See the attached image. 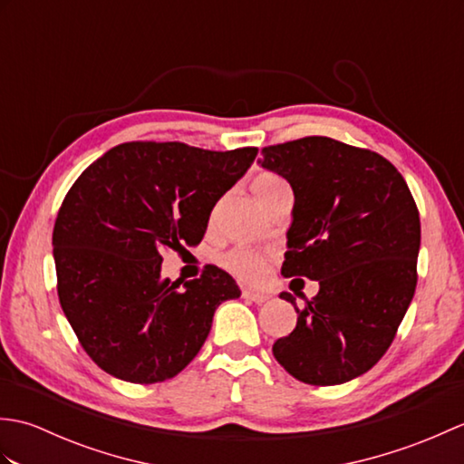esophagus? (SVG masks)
Wrapping results in <instances>:
<instances>
[{
    "instance_id": "34e87169",
    "label": "esophagus",
    "mask_w": 464,
    "mask_h": 464,
    "mask_svg": "<svg viewBox=\"0 0 464 464\" xmlns=\"http://www.w3.org/2000/svg\"><path fill=\"white\" fill-rule=\"evenodd\" d=\"M241 297H243L245 301L255 303V304H263V303H267V301L271 299V295L261 293V291H253V289H243V291H241Z\"/></svg>"
}]
</instances>
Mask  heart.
I'll use <instances>...</instances> for the list:
<instances>
[{"mask_svg":"<svg viewBox=\"0 0 464 464\" xmlns=\"http://www.w3.org/2000/svg\"><path fill=\"white\" fill-rule=\"evenodd\" d=\"M281 187H287V183L275 173H261L255 177L253 181V191L261 203L267 199L269 195L281 189ZM217 263H219L225 271H229L235 277H239L243 281H259L265 275L267 259H265V255H261L259 251L243 247V245H235V247L223 251L219 257H217Z\"/></svg>","mask_w":464,"mask_h":464,"instance_id":"1","label":"heart"}]
</instances>
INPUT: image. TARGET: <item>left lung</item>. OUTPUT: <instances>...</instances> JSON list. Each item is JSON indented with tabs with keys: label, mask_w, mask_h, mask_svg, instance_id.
Here are the masks:
<instances>
[{
	"label": "left lung",
	"mask_w": 464,
	"mask_h": 464,
	"mask_svg": "<svg viewBox=\"0 0 464 464\" xmlns=\"http://www.w3.org/2000/svg\"><path fill=\"white\" fill-rule=\"evenodd\" d=\"M261 165L293 187L283 277L319 281L297 324L273 344L307 384L347 382L377 364L417 287L420 219L397 167L382 155L311 135L261 150Z\"/></svg>",
	"instance_id": "left-lung-1"
}]
</instances>
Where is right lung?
Instances as JSON below:
<instances>
[{"instance_id": "add662e5", "label": "right lung", "mask_w": 464, "mask_h": 464, "mask_svg": "<svg viewBox=\"0 0 464 464\" xmlns=\"http://www.w3.org/2000/svg\"><path fill=\"white\" fill-rule=\"evenodd\" d=\"M255 157L257 147L130 141L77 177L53 227L57 297L97 367L153 384L195 359L215 309L241 291L215 265L189 283L165 279L161 255L203 239L215 203Z\"/></svg>"}]
</instances>
